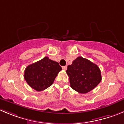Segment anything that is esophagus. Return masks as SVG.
Wrapping results in <instances>:
<instances>
[{
	"mask_svg": "<svg viewBox=\"0 0 124 124\" xmlns=\"http://www.w3.org/2000/svg\"><path fill=\"white\" fill-rule=\"evenodd\" d=\"M62 69L63 70H66L67 69V66H62Z\"/></svg>",
	"mask_w": 124,
	"mask_h": 124,
	"instance_id": "34e87169",
	"label": "esophagus"
}]
</instances>
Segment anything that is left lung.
Masks as SVG:
<instances>
[{
	"label": "left lung",
	"instance_id": "left-lung-1",
	"mask_svg": "<svg viewBox=\"0 0 124 124\" xmlns=\"http://www.w3.org/2000/svg\"><path fill=\"white\" fill-rule=\"evenodd\" d=\"M71 88L80 93H87L95 88L101 80L100 68L88 60L79 56L68 66Z\"/></svg>",
	"mask_w": 124,
	"mask_h": 124
}]
</instances>
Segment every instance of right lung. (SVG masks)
Here are the masks:
<instances>
[{
    "label": "right lung",
    "mask_w": 124,
    "mask_h": 124,
    "mask_svg": "<svg viewBox=\"0 0 124 124\" xmlns=\"http://www.w3.org/2000/svg\"><path fill=\"white\" fill-rule=\"evenodd\" d=\"M61 70L62 68L58 62L46 56L28 66L25 69L24 78L31 88L40 92L53 84L54 79Z\"/></svg>",
    "instance_id": "add662e5"
}]
</instances>
